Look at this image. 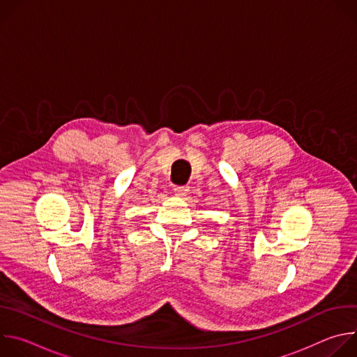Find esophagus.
Listing matches in <instances>:
<instances>
[{
	"label": "esophagus",
	"instance_id": "obj_1",
	"mask_svg": "<svg viewBox=\"0 0 357 357\" xmlns=\"http://www.w3.org/2000/svg\"><path fill=\"white\" fill-rule=\"evenodd\" d=\"M174 192L176 196L179 197H185L188 193H189V188L188 186H175L174 188Z\"/></svg>",
	"mask_w": 357,
	"mask_h": 357
}]
</instances>
